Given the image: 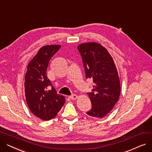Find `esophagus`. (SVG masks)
<instances>
[{
	"instance_id": "esophagus-1",
	"label": "esophagus",
	"mask_w": 152,
	"mask_h": 152,
	"mask_svg": "<svg viewBox=\"0 0 152 152\" xmlns=\"http://www.w3.org/2000/svg\"><path fill=\"white\" fill-rule=\"evenodd\" d=\"M77 98V95H76V94H73V95H70V96H69V99H70L72 100H76Z\"/></svg>"
}]
</instances>
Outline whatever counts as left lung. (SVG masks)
<instances>
[{
    "mask_svg": "<svg viewBox=\"0 0 152 152\" xmlns=\"http://www.w3.org/2000/svg\"><path fill=\"white\" fill-rule=\"evenodd\" d=\"M85 69L86 78L94 82L93 89L87 94L92 108L86 113L102 118L113 109L121 92L118 71L108 50L97 42H87L77 46Z\"/></svg>",
    "mask_w": 152,
    "mask_h": 152,
    "instance_id": "1",
    "label": "left lung"
}]
</instances>
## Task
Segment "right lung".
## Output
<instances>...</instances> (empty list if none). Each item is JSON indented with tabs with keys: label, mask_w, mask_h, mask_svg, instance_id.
<instances>
[{
	"label": "right lung",
	"mask_w": 152,
	"mask_h": 152,
	"mask_svg": "<svg viewBox=\"0 0 152 152\" xmlns=\"http://www.w3.org/2000/svg\"><path fill=\"white\" fill-rule=\"evenodd\" d=\"M60 45H45L28 63L25 77L27 105L36 116L48 121L57 116L65 99L58 94L47 76L50 58L60 49Z\"/></svg>",
	"instance_id": "right-lung-1"
}]
</instances>
